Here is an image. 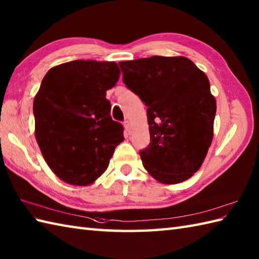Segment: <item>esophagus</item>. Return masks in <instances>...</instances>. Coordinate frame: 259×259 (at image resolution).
<instances>
[{"instance_id":"esophagus-1","label":"esophagus","mask_w":259,"mask_h":259,"mask_svg":"<svg viewBox=\"0 0 259 259\" xmlns=\"http://www.w3.org/2000/svg\"><path fill=\"white\" fill-rule=\"evenodd\" d=\"M123 126H124V129H125V133H130V123H129V121H124L123 122Z\"/></svg>"}]
</instances>
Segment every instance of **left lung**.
Instances as JSON below:
<instances>
[{
  "label": "left lung",
  "mask_w": 259,
  "mask_h": 259,
  "mask_svg": "<svg viewBox=\"0 0 259 259\" xmlns=\"http://www.w3.org/2000/svg\"><path fill=\"white\" fill-rule=\"evenodd\" d=\"M123 82L147 109L150 144L142 164L159 183L189 179L205 160L213 136L216 100L207 75L185 57L119 62Z\"/></svg>",
  "instance_id": "left-lung-1"
}]
</instances>
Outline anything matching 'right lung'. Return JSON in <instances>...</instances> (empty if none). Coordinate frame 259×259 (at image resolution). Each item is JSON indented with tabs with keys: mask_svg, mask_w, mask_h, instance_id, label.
<instances>
[{
	"mask_svg": "<svg viewBox=\"0 0 259 259\" xmlns=\"http://www.w3.org/2000/svg\"><path fill=\"white\" fill-rule=\"evenodd\" d=\"M119 76L115 62L74 60L43 78L33 101L34 135L48 166L65 183L92 184L124 140L106 98Z\"/></svg>",
	"mask_w": 259,
	"mask_h": 259,
	"instance_id": "right-lung-1",
	"label": "right lung"
}]
</instances>
